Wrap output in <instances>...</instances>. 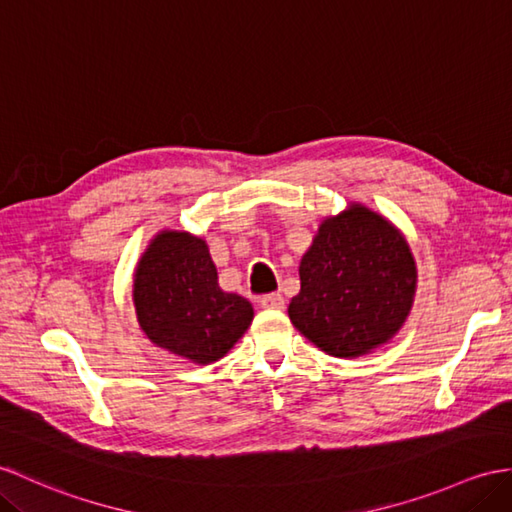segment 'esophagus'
I'll list each match as a JSON object with an SVG mask.
<instances>
[{"instance_id": "esophagus-1", "label": "esophagus", "mask_w": 512, "mask_h": 512, "mask_svg": "<svg viewBox=\"0 0 512 512\" xmlns=\"http://www.w3.org/2000/svg\"><path fill=\"white\" fill-rule=\"evenodd\" d=\"M259 305L266 307V310H283L285 301H283V296H281L279 292H272V294H264V296H261Z\"/></svg>"}]
</instances>
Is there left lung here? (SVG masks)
Wrapping results in <instances>:
<instances>
[{"mask_svg":"<svg viewBox=\"0 0 512 512\" xmlns=\"http://www.w3.org/2000/svg\"><path fill=\"white\" fill-rule=\"evenodd\" d=\"M292 325L334 358H360L397 334L412 310L417 266L406 237L364 205L323 220L301 259Z\"/></svg>","mask_w":512,"mask_h":512,"instance_id":"obj_1","label":"left lung"}]
</instances>
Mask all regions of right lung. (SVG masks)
<instances>
[{"instance_id":"add662e5","label":"right lung","mask_w":512,"mask_h":512,"mask_svg":"<svg viewBox=\"0 0 512 512\" xmlns=\"http://www.w3.org/2000/svg\"><path fill=\"white\" fill-rule=\"evenodd\" d=\"M133 301L139 327L161 349L196 364L224 358L253 323V305L218 285L205 240L161 231L141 255Z\"/></svg>"}]
</instances>
